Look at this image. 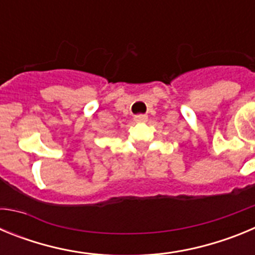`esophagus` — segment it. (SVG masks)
<instances>
[{
	"instance_id": "esophagus-1",
	"label": "esophagus",
	"mask_w": 255,
	"mask_h": 255,
	"mask_svg": "<svg viewBox=\"0 0 255 255\" xmlns=\"http://www.w3.org/2000/svg\"><path fill=\"white\" fill-rule=\"evenodd\" d=\"M147 120H148L147 115H136V116H134L135 123H145Z\"/></svg>"
}]
</instances>
